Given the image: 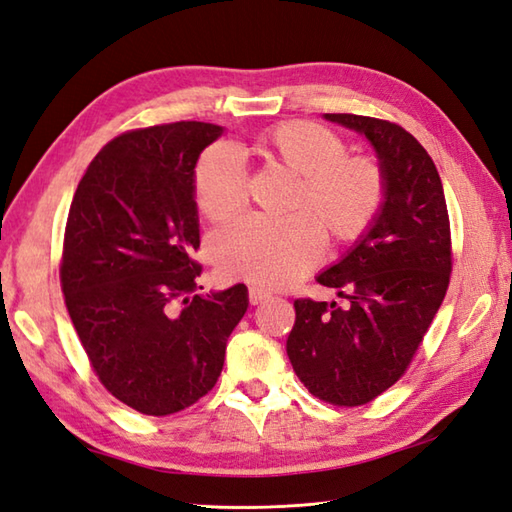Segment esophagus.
<instances>
[{
	"label": "esophagus",
	"mask_w": 512,
	"mask_h": 512,
	"mask_svg": "<svg viewBox=\"0 0 512 512\" xmlns=\"http://www.w3.org/2000/svg\"><path fill=\"white\" fill-rule=\"evenodd\" d=\"M268 297H270V295H268L266 290H262V288H250V290H248L250 306H259V303H264Z\"/></svg>",
	"instance_id": "esophagus-1"
}]
</instances>
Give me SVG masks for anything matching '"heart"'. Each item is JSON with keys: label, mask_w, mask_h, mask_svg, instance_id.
<instances>
[{"label": "heart", "mask_w": 512, "mask_h": 512, "mask_svg": "<svg viewBox=\"0 0 512 512\" xmlns=\"http://www.w3.org/2000/svg\"><path fill=\"white\" fill-rule=\"evenodd\" d=\"M262 145L279 165L301 176L286 220L246 215L211 239V259L226 279L264 288L295 284L319 262L325 231L336 244L363 239L387 202V178L378 160L350 154L347 140L314 121L279 123L262 134ZM195 202L209 220H228L248 202V169L228 143L202 151L193 173Z\"/></svg>", "instance_id": "heart-1"}]
</instances>
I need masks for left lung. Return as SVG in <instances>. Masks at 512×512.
Masks as SVG:
<instances>
[{"instance_id": "1", "label": "left lung", "mask_w": 512, "mask_h": 512, "mask_svg": "<svg viewBox=\"0 0 512 512\" xmlns=\"http://www.w3.org/2000/svg\"><path fill=\"white\" fill-rule=\"evenodd\" d=\"M367 136L387 178V202L361 242L317 277L350 308L297 299L292 369L312 396L361 407L405 376L447 295L453 248L440 173L407 129L383 118L325 114Z\"/></svg>"}]
</instances>
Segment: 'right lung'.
I'll return each instance as SVG.
<instances>
[{"instance_id": "1", "label": "right lung", "mask_w": 512, "mask_h": 512, "mask_svg": "<svg viewBox=\"0 0 512 512\" xmlns=\"http://www.w3.org/2000/svg\"><path fill=\"white\" fill-rule=\"evenodd\" d=\"M222 127L151 125L112 138L76 187L61 290L101 385L145 416L191 407L222 374L248 290L198 295L193 169Z\"/></svg>"}]
</instances>
